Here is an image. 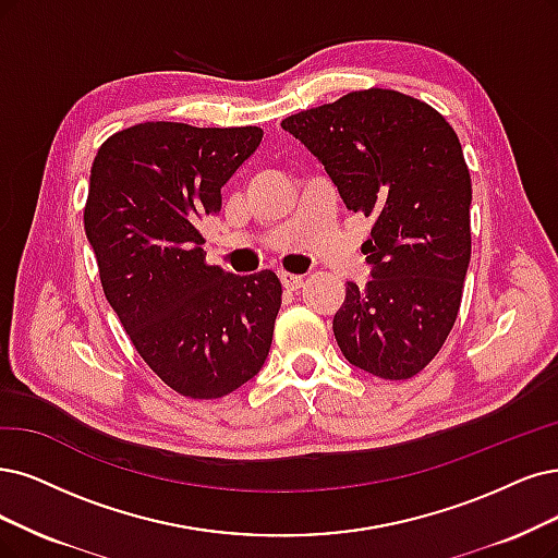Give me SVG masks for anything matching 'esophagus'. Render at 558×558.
<instances>
[{
	"label": "esophagus",
	"mask_w": 558,
	"mask_h": 558,
	"mask_svg": "<svg viewBox=\"0 0 558 558\" xmlns=\"http://www.w3.org/2000/svg\"><path fill=\"white\" fill-rule=\"evenodd\" d=\"M280 282H282L284 290L294 292V290H299V287L303 284V276H296V274H280Z\"/></svg>",
	"instance_id": "1"
}]
</instances>
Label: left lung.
<instances>
[{"mask_svg":"<svg viewBox=\"0 0 558 558\" xmlns=\"http://www.w3.org/2000/svg\"><path fill=\"white\" fill-rule=\"evenodd\" d=\"M349 211L373 218L367 284L347 282L333 317L344 359L409 379L439 354L458 319L471 259V177L450 123L393 89L352 92L287 117Z\"/></svg>","mask_w":558,"mask_h":558,"instance_id":"obj_1","label":"left lung"}]
</instances>
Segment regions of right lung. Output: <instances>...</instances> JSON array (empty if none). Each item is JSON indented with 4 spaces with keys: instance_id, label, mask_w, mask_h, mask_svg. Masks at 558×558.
Instances as JSON below:
<instances>
[{
    "instance_id": "right-lung-1",
    "label": "right lung",
    "mask_w": 558,
    "mask_h": 558,
    "mask_svg": "<svg viewBox=\"0 0 558 558\" xmlns=\"http://www.w3.org/2000/svg\"><path fill=\"white\" fill-rule=\"evenodd\" d=\"M259 142L257 126L147 121L102 142L92 165L85 232L102 292L144 363L185 398L232 393L271 349L278 276L209 266L197 230Z\"/></svg>"
}]
</instances>
